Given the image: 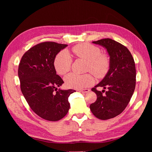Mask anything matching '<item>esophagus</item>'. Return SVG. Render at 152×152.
Returning <instances> with one entry per match:
<instances>
[{
    "instance_id": "34e87169",
    "label": "esophagus",
    "mask_w": 152,
    "mask_h": 152,
    "mask_svg": "<svg viewBox=\"0 0 152 152\" xmlns=\"http://www.w3.org/2000/svg\"><path fill=\"white\" fill-rule=\"evenodd\" d=\"M79 91L80 92V93H88V92H89L90 89H80Z\"/></svg>"
}]
</instances>
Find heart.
Masks as SVG:
<instances>
[{
  "mask_svg": "<svg viewBox=\"0 0 152 152\" xmlns=\"http://www.w3.org/2000/svg\"><path fill=\"white\" fill-rule=\"evenodd\" d=\"M72 53L77 58L87 62V71L98 78L107 74L110 68V59L107 55L101 54L100 49L89 44L76 45L72 49ZM72 59L66 51H61L54 61L55 70L59 75H65L70 71ZM66 86L73 89H83L94 83V78L91 74L77 75L70 73L65 78Z\"/></svg>",
  "mask_w": 152,
  "mask_h": 152,
  "instance_id": "b5f03b06",
  "label": "heart"
}]
</instances>
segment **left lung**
I'll return each mask as SVG.
<instances>
[{
    "instance_id": "obj_1",
    "label": "left lung",
    "mask_w": 152,
    "mask_h": 152,
    "mask_svg": "<svg viewBox=\"0 0 152 152\" xmlns=\"http://www.w3.org/2000/svg\"><path fill=\"white\" fill-rule=\"evenodd\" d=\"M93 43L107 50L110 68L102 80L91 89L97 99L91 104L90 110L100 120H108L121 114L130 102L136 86L135 63L128 49L116 41L104 39ZM97 86L107 87L108 90L103 95L104 90L97 91Z\"/></svg>"
}]
</instances>
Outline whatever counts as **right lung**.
Returning a JSON list of instances; mask_svg holds the SVG:
<instances>
[{"label": "right lung", "mask_w": 152, "mask_h": 152, "mask_svg": "<svg viewBox=\"0 0 152 152\" xmlns=\"http://www.w3.org/2000/svg\"><path fill=\"white\" fill-rule=\"evenodd\" d=\"M68 46L45 42L30 48L23 56L18 77L23 95L33 111L45 120L58 121L67 114L73 89H58L64 83L56 74L54 61L56 55Z\"/></svg>", "instance_id": "1"}]
</instances>
